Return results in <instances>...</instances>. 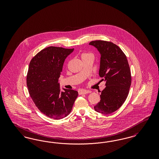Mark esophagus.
<instances>
[{
  "label": "esophagus",
  "mask_w": 159,
  "mask_h": 159,
  "mask_svg": "<svg viewBox=\"0 0 159 159\" xmlns=\"http://www.w3.org/2000/svg\"><path fill=\"white\" fill-rule=\"evenodd\" d=\"M79 95H82V94H86L88 93H91V91L84 90V89H80L78 91Z\"/></svg>",
  "instance_id": "obj_1"
}]
</instances>
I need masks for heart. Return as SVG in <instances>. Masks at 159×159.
<instances>
[{"label": "heart", "mask_w": 159, "mask_h": 159, "mask_svg": "<svg viewBox=\"0 0 159 159\" xmlns=\"http://www.w3.org/2000/svg\"><path fill=\"white\" fill-rule=\"evenodd\" d=\"M89 54H91V53H83V55H82V57H83V56H85V55H89Z\"/></svg>", "instance_id": "1"}]
</instances>
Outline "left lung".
<instances>
[{"label":"left lung","mask_w":159,"mask_h":159,"mask_svg":"<svg viewBox=\"0 0 159 159\" xmlns=\"http://www.w3.org/2000/svg\"><path fill=\"white\" fill-rule=\"evenodd\" d=\"M101 54L99 75L106 81L101 100L94 110L108 114L117 110L128 95L131 84V73L126 56L121 49L111 42L95 40L89 43Z\"/></svg>","instance_id":"left-lung-1"}]
</instances>
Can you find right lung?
Wrapping results in <instances>:
<instances>
[{
  "mask_svg": "<svg viewBox=\"0 0 159 159\" xmlns=\"http://www.w3.org/2000/svg\"><path fill=\"white\" fill-rule=\"evenodd\" d=\"M74 49L49 46L38 52L31 60L27 86L31 98L40 112L59 120L71 112L78 92L63 89L58 79L66 58Z\"/></svg>",
  "mask_w": 159,
  "mask_h": 159,
  "instance_id": "add662e5",
  "label": "right lung"
}]
</instances>
